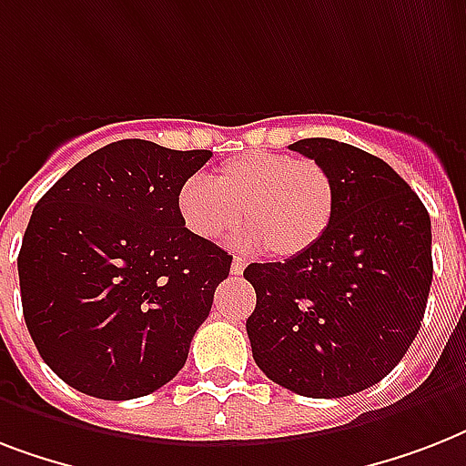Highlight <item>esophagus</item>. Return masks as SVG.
<instances>
[{
    "label": "esophagus",
    "mask_w": 466,
    "mask_h": 466,
    "mask_svg": "<svg viewBox=\"0 0 466 466\" xmlns=\"http://www.w3.org/2000/svg\"><path fill=\"white\" fill-rule=\"evenodd\" d=\"M244 268H247V261H244L241 256H234V258H232V273H234V276H241V273H244Z\"/></svg>",
    "instance_id": "esophagus-1"
}]
</instances>
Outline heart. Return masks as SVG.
<instances>
[{
	"label": "heart",
	"mask_w": 466,
	"mask_h": 466,
	"mask_svg": "<svg viewBox=\"0 0 466 466\" xmlns=\"http://www.w3.org/2000/svg\"><path fill=\"white\" fill-rule=\"evenodd\" d=\"M333 181L314 159L276 152H244L212 178L190 176L178 190V212L200 239H219L239 218L244 244H266L278 258L309 251L333 218Z\"/></svg>",
	"instance_id": "heart-1"
}]
</instances>
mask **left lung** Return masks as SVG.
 Returning <instances> with one entry per match:
<instances>
[{"label": "left lung", "mask_w": 466, "mask_h": 466, "mask_svg": "<svg viewBox=\"0 0 466 466\" xmlns=\"http://www.w3.org/2000/svg\"><path fill=\"white\" fill-rule=\"evenodd\" d=\"M290 149L329 171L333 218L305 254L244 270L256 290L251 353L295 394L348 397L390 375L419 333L433 280L431 215L380 157L326 137Z\"/></svg>", "instance_id": "left-lung-1"}]
</instances>
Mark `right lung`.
<instances>
[{
	"label": "right lung",
	"mask_w": 466,
	"mask_h": 466,
	"mask_svg": "<svg viewBox=\"0 0 466 466\" xmlns=\"http://www.w3.org/2000/svg\"><path fill=\"white\" fill-rule=\"evenodd\" d=\"M210 157L111 142L33 208L18 251L21 305L40 358L62 382L126 401L186 365L232 266L178 212V190Z\"/></svg>",
	"instance_id": "1"
}]
</instances>
